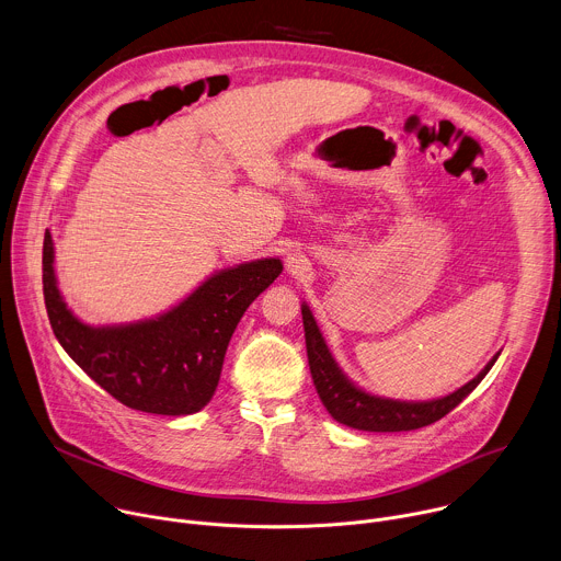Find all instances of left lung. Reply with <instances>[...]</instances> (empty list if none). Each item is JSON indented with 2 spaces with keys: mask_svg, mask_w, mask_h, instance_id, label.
<instances>
[{
  "mask_svg": "<svg viewBox=\"0 0 561 561\" xmlns=\"http://www.w3.org/2000/svg\"><path fill=\"white\" fill-rule=\"evenodd\" d=\"M304 335H306V353L308 366L312 375V383L317 388L319 399L331 413V417L344 426L368 431V433H399L415 431L428 424H435L444 415H448L457 404L477 388V383L486 377V373L497 362L500 353L484 366V370L472 377L468 383L457 388L455 392L428 399V402H402V399H388L379 394H370L355 386L333 359L322 331H319L314 317L306 304H301Z\"/></svg>",
  "mask_w": 561,
  "mask_h": 561,
  "instance_id": "obj_1",
  "label": "left lung"
}]
</instances>
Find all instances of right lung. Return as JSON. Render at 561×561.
Here are the masks:
<instances>
[{
  "instance_id": "add662e5",
  "label": "right lung",
  "mask_w": 561,
  "mask_h": 561,
  "mask_svg": "<svg viewBox=\"0 0 561 561\" xmlns=\"http://www.w3.org/2000/svg\"><path fill=\"white\" fill-rule=\"evenodd\" d=\"M42 264L46 312L61 348L117 402L154 415H193L210 402L239 319L284 268L277 257L224 268L152 319L89 327L57 288L48 230Z\"/></svg>"
}]
</instances>
